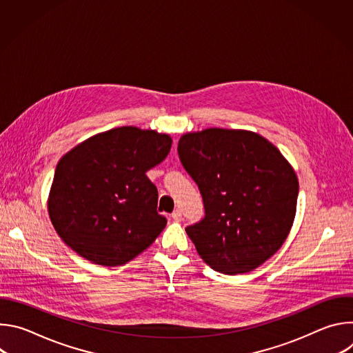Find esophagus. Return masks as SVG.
I'll return each instance as SVG.
<instances>
[{
	"mask_svg": "<svg viewBox=\"0 0 353 353\" xmlns=\"http://www.w3.org/2000/svg\"><path fill=\"white\" fill-rule=\"evenodd\" d=\"M172 218H173V221H176V222H180V221H181V218H183V214H181V211H180V210H176V211L172 214Z\"/></svg>",
	"mask_w": 353,
	"mask_h": 353,
	"instance_id": "obj_1",
	"label": "esophagus"
}]
</instances>
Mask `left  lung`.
Instances as JSON below:
<instances>
[{"instance_id": "left-lung-1", "label": "left lung", "mask_w": 353, "mask_h": 353, "mask_svg": "<svg viewBox=\"0 0 353 353\" xmlns=\"http://www.w3.org/2000/svg\"><path fill=\"white\" fill-rule=\"evenodd\" d=\"M177 152L203 195L205 216L185 228L212 270L236 275L264 264L286 240L299 181L279 149L257 132L184 134Z\"/></svg>"}]
</instances>
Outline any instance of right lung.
I'll use <instances>...</instances> for the list:
<instances>
[{
    "label": "right lung",
    "mask_w": 353,
    "mask_h": 353,
    "mask_svg": "<svg viewBox=\"0 0 353 353\" xmlns=\"http://www.w3.org/2000/svg\"><path fill=\"white\" fill-rule=\"evenodd\" d=\"M172 138L119 127L78 143L59 162L48 194L52 223L77 254L105 267L124 265L166 226L158 190L146 172L165 161Z\"/></svg>",
    "instance_id": "1"
}]
</instances>
